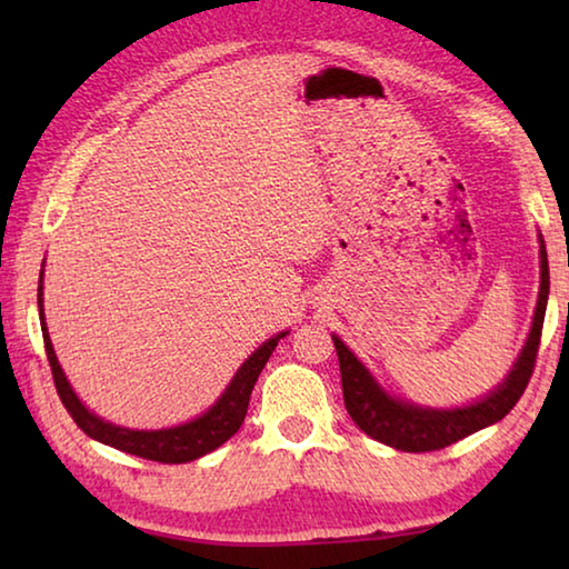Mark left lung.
<instances>
[{
    "mask_svg": "<svg viewBox=\"0 0 569 569\" xmlns=\"http://www.w3.org/2000/svg\"><path fill=\"white\" fill-rule=\"evenodd\" d=\"M539 268H542V281H539L537 311L525 349L519 353L515 369L509 371L502 387L481 401L471 403V407L421 409L413 407V403L389 397L371 379V373L363 369V363L346 349V343L339 336H333V346L341 363L343 403L356 427L371 439L381 441V445L419 455V451L445 449L455 445V441L489 427V423L505 419L525 393L529 379H532L539 339H542L547 293H550V268H547V250L542 236H539Z\"/></svg>",
    "mask_w": 569,
    "mask_h": 569,
    "instance_id": "1",
    "label": "left lung"
}]
</instances>
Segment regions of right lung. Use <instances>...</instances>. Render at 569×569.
Returning <instances> with one entry per match:
<instances>
[{
	"mask_svg": "<svg viewBox=\"0 0 569 569\" xmlns=\"http://www.w3.org/2000/svg\"><path fill=\"white\" fill-rule=\"evenodd\" d=\"M37 303H40V323H42V339H44V351H47V361H50L52 369V379H54V389L60 393V399L64 403V409L70 411V417L74 419L77 427H80L84 435L102 441V445L114 447L120 451H128V455L150 459V461H162V465H186V461H192L198 457L208 455V451L218 449L220 445L236 435L240 429V423L246 419L248 411V401H250V391H253L258 377H261L266 361L271 359L273 349L278 341L283 339V333L268 339L261 349H256L253 356H248L246 363L240 366L238 373L230 381V387L226 389L223 397H220L213 409H208L203 417H198L196 421L180 423V427L172 429H160V431H134V429H124V427H114V423L102 421L100 417H94L88 409L82 407L80 399L74 397V391L67 383L64 373L57 363V356L52 349L50 333H47L44 326V313H42V273H40V288H37Z\"/></svg>",
	"mask_w": 569,
	"mask_h": 569,
	"instance_id": "1",
	"label": "right lung"
}]
</instances>
